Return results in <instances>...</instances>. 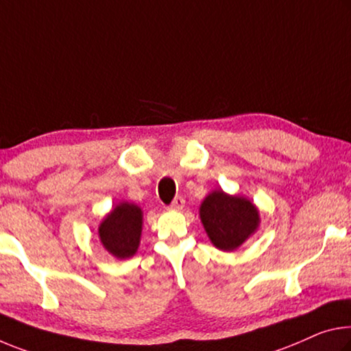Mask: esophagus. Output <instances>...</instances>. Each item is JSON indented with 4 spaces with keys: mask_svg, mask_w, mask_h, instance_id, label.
<instances>
[{
    "mask_svg": "<svg viewBox=\"0 0 351 351\" xmlns=\"http://www.w3.org/2000/svg\"><path fill=\"white\" fill-rule=\"evenodd\" d=\"M182 208H184V198H182V197H175V199L170 204V209L181 210Z\"/></svg>",
    "mask_w": 351,
    "mask_h": 351,
    "instance_id": "esophagus-1",
    "label": "esophagus"
}]
</instances>
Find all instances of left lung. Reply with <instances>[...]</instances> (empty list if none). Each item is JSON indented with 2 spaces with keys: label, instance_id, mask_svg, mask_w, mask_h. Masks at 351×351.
Instances as JSON below:
<instances>
[{
  "label": "left lung",
  "instance_id": "1",
  "mask_svg": "<svg viewBox=\"0 0 351 351\" xmlns=\"http://www.w3.org/2000/svg\"><path fill=\"white\" fill-rule=\"evenodd\" d=\"M199 219L210 242L221 252H234L258 230L259 210L250 199L213 191L199 206Z\"/></svg>",
  "mask_w": 351,
  "mask_h": 351
}]
</instances>
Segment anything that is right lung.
Returning a JSON list of instances; mask_svg holds the SVG:
<instances>
[{"label": "right lung", "mask_w": 351, "mask_h": 351, "mask_svg": "<svg viewBox=\"0 0 351 351\" xmlns=\"http://www.w3.org/2000/svg\"><path fill=\"white\" fill-rule=\"evenodd\" d=\"M143 214L137 204L121 202L104 217L98 226L103 247L117 259L134 256L141 243Z\"/></svg>", "instance_id": "right-lung-1"}]
</instances>
